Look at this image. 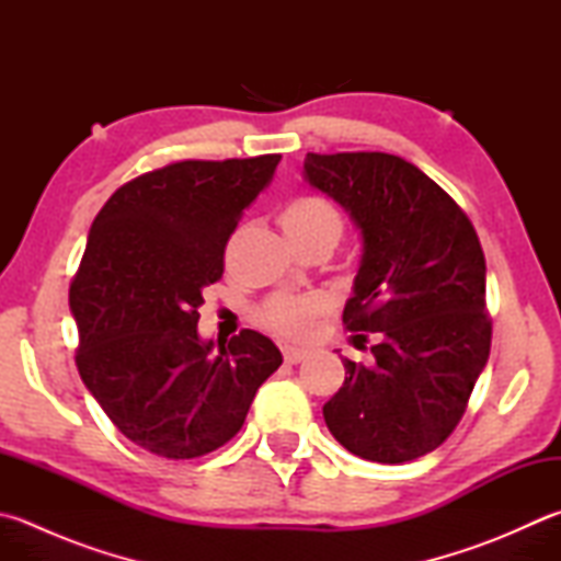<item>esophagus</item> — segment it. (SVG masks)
Segmentation results:
<instances>
[{
  "label": "esophagus",
  "instance_id": "1",
  "mask_svg": "<svg viewBox=\"0 0 561 561\" xmlns=\"http://www.w3.org/2000/svg\"><path fill=\"white\" fill-rule=\"evenodd\" d=\"M283 356L288 364H300L305 356H308V348H298V346H283Z\"/></svg>",
  "mask_w": 561,
  "mask_h": 561
}]
</instances>
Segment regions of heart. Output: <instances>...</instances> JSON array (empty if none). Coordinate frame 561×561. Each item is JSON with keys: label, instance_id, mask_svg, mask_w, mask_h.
I'll list each match as a JSON object with an SVG mask.
<instances>
[{"label": "heart", "instance_id": "1", "mask_svg": "<svg viewBox=\"0 0 561 561\" xmlns=\"http://www.w3.org/2000/svg\"><path fill=\"white\" fill-rule=\"evenodd\" d=\"M280 227L285 234L293 237L327 234L336 241L342 234V215L322 197H298L283 209ZM320 310L322 298H317V295L283 293L263 305L261 320L280 334L298 336L308 332L312 317Z\"/></svg>", "mask_w": 561, "mask_h": 561}]
</instances>
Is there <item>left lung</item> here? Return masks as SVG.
Returning a JSON list of instances; mask_svg holds the SVG:
<instances>
[{
  "instance_id": "1",
  "label": "left lung",
  "mask_w": 561,
  "mask_h": 561,
  "mask_svg": "<svg viewBox=\"0 0 561 561\" xmlns=\"http://www.w3.org/2000/svg\"><path fill=\"white\" fill-rule=\"evenodd\" d=\"M302 178L352 217L362 261L344 324L378 332L371 366L342 358L327 427L356 457L403 463L437 449L489 362L485 259L469 217L405 158L308 153Z\"/></svg>"
}]
</instances>
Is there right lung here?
Segmentation results:
<instances>
[{
  "label": "right lung",
  "instance_id": "right-lung-1",
  "mask_svg": "<svg viewBox=\"0 0 561 561\" xmlns=\"http://www.w3.org/2000/svg\"><path fill=\"white\" fill-rule=\"evenodd\" d=\"M278 161L171 163L122 185L92 221L70 285L78 371L116 430L158 457L227 445L283 364L253 330L227 346L197 332L203 290L225 273L231 231Z\"/></svg>",
  "mask_w": 561,
  "mask_h": 561
}]
</instances>
